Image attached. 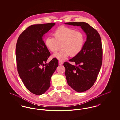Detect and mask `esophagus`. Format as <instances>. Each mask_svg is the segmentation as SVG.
I'll list each match as a JSON object with an SVG mask.
<instances>
[{"label": "esophagus", "mask_w": 120, "mask_h": 120, "mask_svg": "<svg viewBox=\"0 0 120 120\" xmlns=\"http://www.w3.org/2000/svg\"><path fill=\"white\" fill-rule=\"evenodd\" d=\"M63 64V63L62 61H59V65H62Z\"/></svg>", "instance_id": "esophagus-1"}]
</instances>
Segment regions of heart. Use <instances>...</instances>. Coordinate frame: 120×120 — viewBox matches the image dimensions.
Here are the masks:
<instances>
[{"instance_id":"1","label":"heart","mask_w":120,"mask_h":120,"mask_svg":"<svg viewBox=\"0 0 120 120\" xmlns=\"http://www.w3.org/2000/svg\"><path fill=\"white\" fill-rule=\"evenodd\" d=\"M54 38L47 37L45 41L47 48L53 53H56L61 48L62 49L53 57L63 61L70 55L75 57L82 50L86 42L84 33L78 30L68 27L57 28L53 32Z\"/></svg>"}]
</instances>
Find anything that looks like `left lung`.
<instances>
[{"label": "left lung", "mask_w": 120, "mask_h": 120, "mask_svg": "<svg viewBox=\"0 0 120 120\" xmlns=\"http://www.w3.org/2000/svg\"><path fill=\"white\" fill-rule=\"evenodd\" d=\"M80 26L86 32L87 40L80 53L69 60L74 62L63 63L68 83L78 92H85L91 88L97 80L102 64L103 47L99 34L97 30L84 22L65 23Z\"/></svg>", "instance_id": "obj_1"}]
</instances>
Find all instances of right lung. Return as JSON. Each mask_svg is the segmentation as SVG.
I'll list each match as a JSON object with an SVG mask.
<instances>
[{
    "instance_id": "1",
    "label": "right lung",
    "mask_w": 120,
    "mask_h": 120,
    "mask_svg": "<svg viewBox=\"0 0 120 120\" xmlns=\"http://www.w3.org/2000/svg\"><path fill=\"white\" fill-rule=\"evenodd\" d=\"M55 24L51 22L31 25L17 39L16 48L17 71L24 86L36 95L43 94L49 88L52 75L58 66L55 57L45 64L50 53L43 39L44 34Z\"/></svg>"
}]
</instances>
